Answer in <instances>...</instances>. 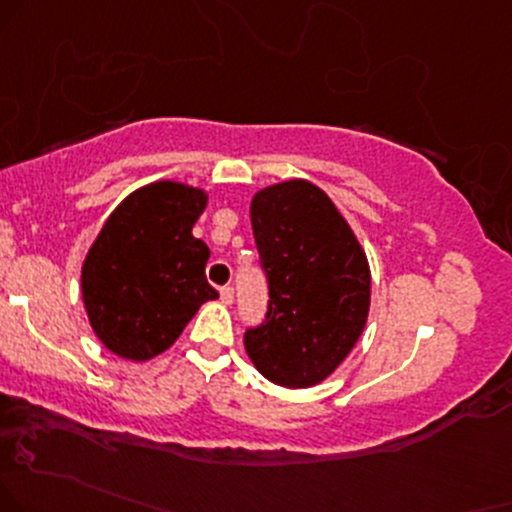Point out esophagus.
Wrapping results in <instances>:
<instances>
[{"instance_id":"obj_1","label":"esophagus","mask_w":512,"mask_h":512,"mask_svg":"<svg viewBox=\"0 0 512 512\" xmlns=\"http://www.w3.org/2000/svg\"><path fill=\"white\" fill-rule=\"evenodd\" d=\"M220 301L230 306L232 301H235V289H232V287H220Z\"/></svg>"}]
</instances>
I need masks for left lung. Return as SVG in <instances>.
Instances as JSON below:
<instances>
[{"label":"left lung","mask_w":512,"mask_h":512,"mask_svg":"<svg viewBox=\"0 0 512 512\" xmlns=\"http://www.w3.org/2000/svg\"><path fill=\"white\" fill-rule=\"evenodd\" d=\"M251 227L268 280V313L244 332L270 382L306 389L349 356L370 308V268L349 223L320 187L289 180L251 201Z\"/></svg>","instance_id":"obj_1"}]
</instances>
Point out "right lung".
<instances>
[{
  "instance_id": "add662e5",
  "label": "right lung",
  "mask_w": 512,
  "mask_h": 512,
  "mask_svg": "<svg viewBox=\"0 0 512 512\" xmlns=\"http://www.w3.org/2000/svg\"><path fill=\"white\" fill-rule=\"evenodd\" d=\"M206 192L154 182L132 192L106 220L82 263V301L106 349L149 361L173 346L204 301L208 246L192 235Z\"/></svg>"
}]
</instances>
